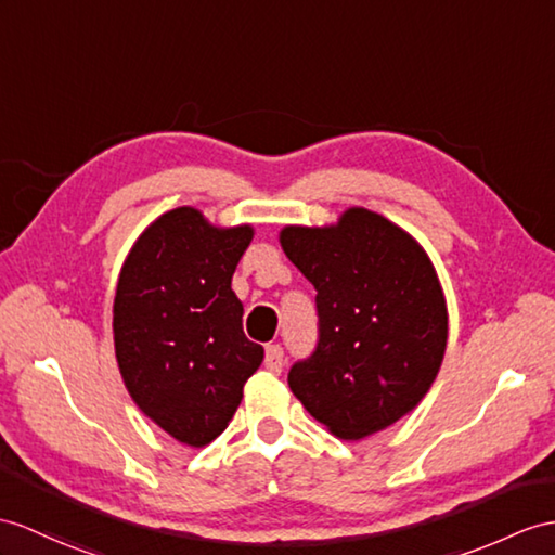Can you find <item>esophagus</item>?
Listing matches in <instances>:
<instances>
[{
	"label": "esophagus",
	"instance_id": "obj_1",
	"mask_svg": "<svg viewBox=\"0 0 555 555\" xmlns=\"http://www.w3.org/2000/svg\"><path fill=\"white\" fill-rule=\"evenodd\" d=\"M263 364H266V370L270 372V374H280L282 372V364H285V353H282V348L280 346H266V360H263Z\"/></svg>",
	"mask_w": 555,
	"mask_h": 555
}]
</instances>
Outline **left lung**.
<instances>
[{
	"label": "left lung",
	"mask_w": 555,
	"mask_h": 555,
	"mask_svg": "<svg viewBox=\"0 0 555 555\" xmlns=\"http://www.w3.org/2000/svg\"><path fill=\"white\" fill-rule=\"evenodd\" d=\"M280 245L315 287L320 336L289 370L304 408L344 440L396 424L434 386L448 306L424 247L386 216L346 209L332 225H285Z\"/></svg>",
	"instance_id": "8db88e82"
}]
</instances>
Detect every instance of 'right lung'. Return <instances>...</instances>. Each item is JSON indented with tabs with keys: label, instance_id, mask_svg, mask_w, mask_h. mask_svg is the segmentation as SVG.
Here are the masks:
<instances>
[{
	"label": "right lung",
	"instance_id": "obj_1",
	"mask_svg": "<svg viewBox=\"0 0 555 555\" xmlns=\"http://www.w3.org/2000/svg\"><path fill=\"white\" fill-rule=\"evenodd\" d=\"M251 225L219 228L176 207L145 228L119 270L115 358L131 400L171 438L205 448L240 408L263 348L242 332L231 282Z\"/></svg>",
	"mask_w": 555,
	"mask_h": 555
}]
</instances>
